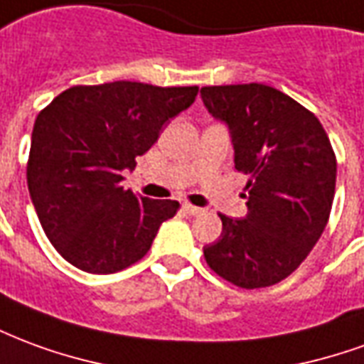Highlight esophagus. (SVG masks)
Returning a JSON list of instances; mask_svg holds the SVG:
<instances>
[{
  "mask_svg": "<svg viewBox=\"0 0 364 364\" xmlns=\"http://www.w3.org/2000/svg\"><path fill=\"white\" fill-rule=\"evenodd\" d=\"M183 210L189 214V216H197V214L203 213V208H198V206L189 205V203H185V205H183Z\"/></svg>",
  "mask_w": 364,
  "mask_h": 364,
  "instance_id": "34e87169",
  "label": "esophagus"
}]
</instances>
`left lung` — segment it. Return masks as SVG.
Masks as SVG:
<instances>
[{
	"instance_id": "1",
	"label": "left lung",
	"mask_w": 364,
	"mask_h": 364,
	"mask_svg": "<svg viewBox=\"0 0 364 364\" xmlns=\"http://www.w3.org/2000/svg\"><path fill=\"white\" fill-rule=\"evenodd\" d=\"M200 97L228 127L236 169L250 177L247 214H220L222 234L205 245V259L236 287H271L298 269L328 224L336 154L320 120L274 87L213 85Z\"/></svg>"
}]
</instances>
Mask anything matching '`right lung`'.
<instances>
[{"instance_id":"add662e5","label":"right lung","mask_w":364,"mask_h":364,"mask_svg":"<svg viewBox=\"0 0 364 364\" xmlns=\"http://www.w3.org/2000/svg\"><path fill=\"white\" fill-rule=\"evenodd\" d=\"M193 87L138 82L77 85L38 112L27 183L44 234L85 273L130 267L151 247L177 200H151L122 187V171L158 142L169 120L195 103Z\"/></svg>"}]
</instances>
